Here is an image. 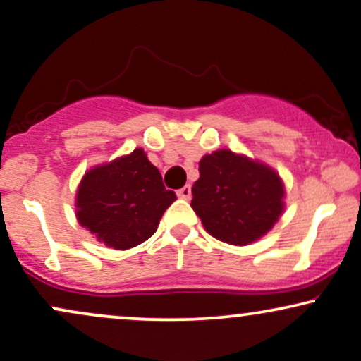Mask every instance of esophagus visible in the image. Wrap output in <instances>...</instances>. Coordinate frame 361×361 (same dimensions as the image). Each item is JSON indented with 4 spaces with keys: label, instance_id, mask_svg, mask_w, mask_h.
I'll return each instance as SVG.
<instances>
[{
    "label": "esophagus",
    "instance_id": "esophagus-1",
    "mask_svg": "<svg viewBox=\"0 0 361 361\" xmlns=\"http://www.w3.org/2000/svg\"><path fill=\"white\" fill-rule=\"evenodd\" d=\"M178 197H180V198H183V200H188V198L190 197H192V186H190V185H185L183 186V188H180V190H178Z\"/></svg>",
    "mask_w": 361,
    "mask_h": 361
}]
</instances>
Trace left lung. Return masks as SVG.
I'll return each mask as SVG.
<instances>
[{"label": "left lung", "mask_w": 361, "mask_h": 361, "mask_svg": "<svg viewBox=\"0 0 361 361\" xmlns=\"http://www.w3.org/2000/svg\"><path fill=\"white\" fill-rule=\"evenodd\" d=\"M198 171L192 209L219 241L233 246L258 241L283 212V181L259 161L219 149L202 157Z\"/></svg>", "instance_id": "obj_1"}]
</instances>
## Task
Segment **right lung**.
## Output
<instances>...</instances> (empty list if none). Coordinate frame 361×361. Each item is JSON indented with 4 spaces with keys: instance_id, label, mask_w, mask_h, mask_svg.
Returning <instances> with one entry per match:
<instances>
[{
    "instance_id": "obj_1",
    "label": "right lung",
    "mask_w": 361,
    "mask_h": 361,
    "mask_svg": "<svg viewBox=\"0 0 361 361\" xmlns=\"http://www.w3.org/2000/svg\"><path fill=\"white\" fill-rule=\"evenodd\" d=\"M176 195L142 149L85 173L76 193V217L98 241L130 250L156 233Z\"/></svg>"
}]
</instances>
